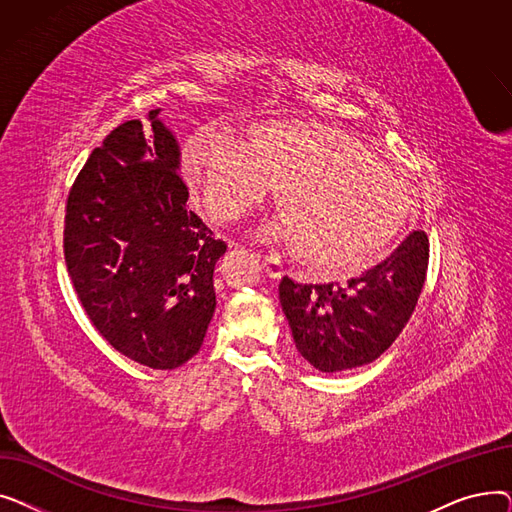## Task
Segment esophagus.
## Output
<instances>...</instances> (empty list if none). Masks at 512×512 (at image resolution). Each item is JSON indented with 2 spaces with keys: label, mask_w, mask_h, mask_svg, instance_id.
<instances>
[{
  "label": "esophagus",
  "mask_w": 512,
  "mask_h": 512,
  "mask_svg": "<svg viewBox=\"0 0 512 512\" xmlns=\"http://www.w3.org/2000/svg\"><path fill=\"white\" fill-rule=\"evenodd\" d=\"M263 270L265 274L274 278V280H280L284 276V265L280 263V259L276 255H265L263 257Z\"/></svg>",
  "instance_id": "34e87169"
}]
</instances>
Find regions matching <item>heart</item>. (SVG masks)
<instances>
[{
  "label": "heart",
  "instance_id": "obj_1",
  "mask_svg": "<svg viewBox=\"0 0 512 512\" xmlns=\"http://www.w3.org/2000/svg\"><path fill=\"white\" fill-rule=\"evenodd\" d=\"M186 178L218 222L238 220L280 188L284 222L276 234L326 272L355 270L373 257L411 205L407 182L351 134L297 120L259 124L249 145L199 130L186 145Z\"/></svg>",
  "mask_w": 512,
  "mask_h": 512
}]
</instances>
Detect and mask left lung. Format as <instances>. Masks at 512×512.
<instances>
[{
  "label": "left lung",
  "mask_w": 512,
  "mask_h": 512,
  "mask_svg": "<svg viewBox=\"0 0 512 512\" xmlns=\"http://www.w3.org/2000/svg\"><path fill=\"white\" fill-rule=\"evenodd\" d=\"M429 261V238L413 230L390 257L346 284L280 282V303L299 353L334 373L378 359L411 319Z\"/></svg>",
  "instance_id": "left-lung-1"
}]
</instances>
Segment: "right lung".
I'll return each instance as SVG.
<instances>
[{
  "instance_id": "add662e5",
  "label": "right lung",
  "mask_w": 512,
  "mask_h": 512,
  "mask_svg": "<svg viewBox=\"0 0 512 512\" xmlns=\"http://www.w3.org/2000/svg\"><path fill=\"white\" fill-rule=\"evenodd\" d=\"M149 112L107 134L66 203L64 259L95 330L124 357L176 369L203 344L213 267L226 253L197 213L174 134Z\"/></svg>"
}]
</instances>
